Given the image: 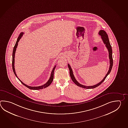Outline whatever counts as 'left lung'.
I'll list each match as a JSON object with an SVG mask.
<instances>
[{"mask_svg": "<svg viewBox=\"0 0 128 128\" xmlns=\"http://www.w3.org/2000/svg\"><path fill=\"white\" fill-rule=\"evenodd\" d=\"M98 34H99L100 36H101V38H102V40L104 44H105V46H106L108 50V54H109V58H110V68H109V70H108V72L106 74V76H105L104 78L102 80V81H101L100 82H99L98 84H96V85H94V86H84V85H82L81 84H79L78 82L76 81V78H75L74 76L73 75V72H72V69L71 68L70 65L69 64H68V68H69V71H70V78L72 79V81H73V82L75 83V84H76L78 86H80V87L82 88H96L97 86H99L100 84H101L102 83V82L104 81L105 79L107 78L108 75L111 72V70L112 68V65H113L112 49V46H111V44H110V40H109V39H108V34L106 33V32H105L104 30H100L99 31Z\"/></svg>", "mask_w": 128, "mask_h": 128, "instance_id": "obj_1", "label": "left lung"}]
</instances>
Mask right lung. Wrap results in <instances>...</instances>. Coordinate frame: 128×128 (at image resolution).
<instances>
[{"instance_id": "1", "label": "right lung", "mask_w": 128, "mask_h": 128, "mask_svg": "<svg viewBox=\"0 0 128 128\" xmlns=\"http://www.w3.org/2000/svg\"><path fill=\"white\" fill-rule=\"evenodd\" d=\"M23 32H21V33L20 34L19 36H18V39L17 40V41H16V42L15 46H14V47L13 54H12V68H13L14 73V74H15L17 78L20 80V81L21 82V84H23L24 86H26V87L30 89H32V90H39V89H42L46 88H47V86H50V84H52V81H53V78H54V70H55V68H56V65L53 68L52 72H51V74H50V78H49V79L48 80V81H47L46 84H44L43 85L40 86H28V85H27L26 84L23 83V82L18 78V76H17L16 74V70H15V69H14V58H15L14 56H15V53H16V48H17V46H18V43L19 41H20V39H21V38L22 37V36H23Z\"/></svg>"}]
</instances>
